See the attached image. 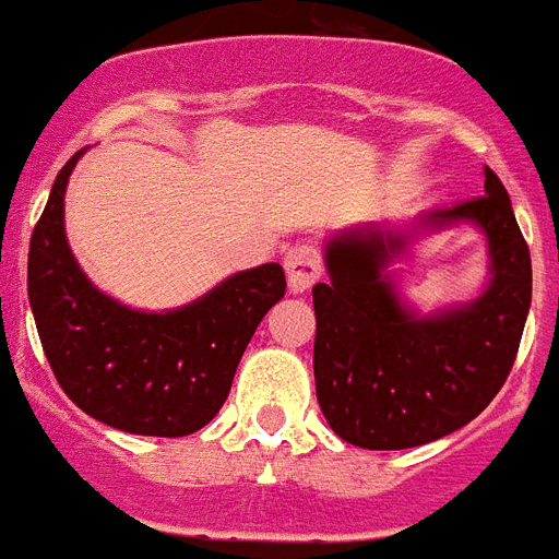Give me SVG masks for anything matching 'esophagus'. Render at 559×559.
<instances>
[{
    "label": "esophagus",
    "instance_id": "34e87169",
    "mask_svg": "<svg viewBox=\"0 0 559 559\" xmlns=\"http://www.w3.org/2000/svg\"><path fill=\"white\" fill-rule=\"evenodd\" d=\"M284 270L293 293H308L322 278V254L313 242H296L284 258Z\"/></svg>",
    "mask_w": 559,
    "mask_h": 559
}]
</instances>
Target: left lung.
<instances>
[{
	"mask_svg": "<svg viewBox=\"0 0 559 559\" xmlns=\"http://www.w3.org/2000/svg\"><path fill=\"white\" fill-rule=\"evenodd\" d=\"M475 224L488 237V287L466 306L421 314L389 270L421 233ZM313 287V378L331 431L357 449L399 451L449 437L504 386L531 310V251L498 176L484 195L421 213L404 228L360 225L325 242Z\"/></svg>",
	"mask_w": 559,
	"mask_h": 559,
	"instance_id": "left-lung-1",
	"label": "left lung"
}]
</instances>
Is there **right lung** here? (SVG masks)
Returning <instances> with one entry per match:
<instances>
[{
    "label": "right lung",
    "mask_w": 559,
    "mask_h": 559,
    "mask_svg": "<svg viewBox=\"0 0 559 559\" xmlns=\"http://www.w3.org/2000/svg\"><path fill=\"white\" fill-rule=\"evenodd\" d=\"M81 148L67 160L28 246V301L61 390L93 419L140 437H187L228 399L251 334L287 281L263 263L219 281L173 310L128 308L102 293L75 261L63 195Z\"/></svg>",
    "instance_id": "add662e5"
}]
</instances>
